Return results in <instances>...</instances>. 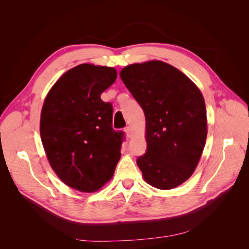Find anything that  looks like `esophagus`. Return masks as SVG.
Masks as SVG:
<instances>
[{
    "label": "esophagus",
    "mask_w": 249,
    "mask_h": 249,
    "mask_svg": "<svg viewBox=\"0 0 249 249\" xmlns=\"http://www.w3.org/2000/svg\"><path fill=\"white\" fill-rule=\"evenodd\" d=\"M124 132H125L127 137H129V138L132 137V134H133V133H132V129H131L130 126H125V127H124Z\"/></svg>",
    "instance_id": "obj_1"
}]
</instances>
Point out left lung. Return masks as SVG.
Returning <instances> with one entry per match:
<instances>
[{
	"instance_id": "left-lung-1",
	"label": "left lung",
	"mask_w": 249,
	"mask_h": 249,
	"mask_svg": "<svg viewBox=\"0 0 249 249\" xmlns=\"http://www.w3.org/2000/svg\"><path fill=\"white\" fill-rule=\"evenodd\" d=\"M120 78L140 105L146 122V153L137 164L146 182L168 190L196 168L207 139L206 104L185 74L162 61L131 64Z\"/></svg>"
}]
</instances>
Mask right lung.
Masks as SVG:
<instances>
[{
    "instance_id": "1",
    "label": "right lung",
    "mask_w": 249,
    "mask_h": 249,
    "mask_svg": "<svg viewBox=\"0 0 249 249\" xmlns=\"http://www.w3.org/2000/svg\"><path fill=\"white\" fill-rule=\"evenodd\" d=\"M115 69L80 64L52 87L40 117L47 157L64 184L94 192L107 183L120 159L124 133L112 127L113 106L101 94L116 80Z\"/></svg>"
}]
</instances>
